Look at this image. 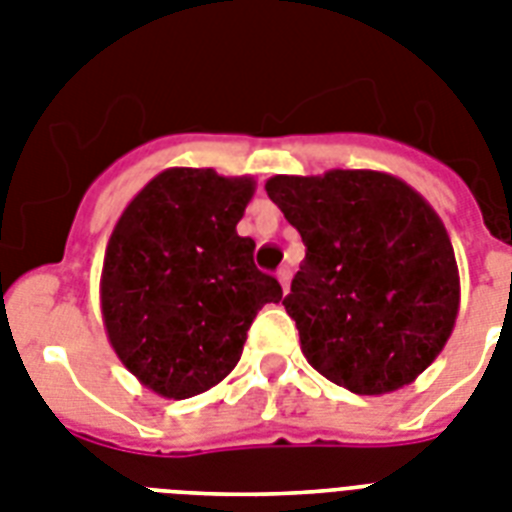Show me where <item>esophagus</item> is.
<instances>
[{"label": "esophagus", "instance_id": "obj_1", "mask_svg": "<svg viewBox=\"0 0 512 512\" xmlns=\"http://www.w3.org/2000/svg\"><path fill=\"white\" fill-rule=\"evenodd\" d=\"M276 279H279L281 289H284V292H289V281H292V273H289V268H279Z\"/></svg>", "mask_w": 512, "mask_h": 512}]
</instances>
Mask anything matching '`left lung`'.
<instances>
[{
    "instance_id": "obj_1",
    "label": "left lung",
    "mask_w": 512,
    "mask_h": 512,
    "mask_svg": "<svg viewBox=\"0 0 512 512\" xmlns=\"http://www.w3.org/2000/svg\"><path fill=\"white\" fill-rule=\"evenodd\" d=\"M265 191L305 244L284 308L308 364L358 396L417 380L460 311V271L436 209L374 170L276 175Z\"/></svg>"
}]
</instances>
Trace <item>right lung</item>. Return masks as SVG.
Returning <instances> with one entry per match:
<instances>
[{"label": "right lung", "instance_id": "add662e5", "mask_svg": "<svg viewBox=\"0 0 512 512\" xmlns=\"http://www.w3.org/2000/svg\"><path fill=\"white\" fill-rule=\"evenodd\" d=\"M255 196L249 175L170 167L124 207L100 273L108 342L140 385L164 398L215 388L239 364L257 311L279 281L257 271L236 233Z\"/></svg>", "mask_w": 512, "mask_h": 512}]
</instances>
